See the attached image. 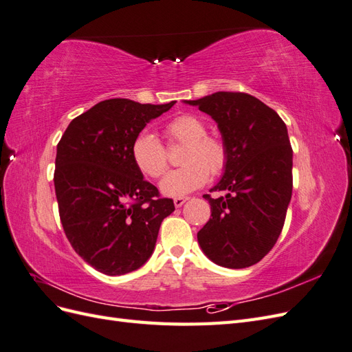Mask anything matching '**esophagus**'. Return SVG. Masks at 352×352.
<instances>
[{
  "label": "esophagus",
  "mask_w": 352,
  "mask_h": 352,
  "mask_svg": "<svg viewBox=\"0 0 352 352\" xmlns=\"http://www.w3.org/2000/svg\"><path fill=\"white\" fill-rule=\"evenodd\" d=\"M188 199H189L188 197H177V198H175V199H173V202H175V207H177V208H179V207H182Z\"/></svg>",
  "instance_id": "34e87169"
}]
</instances>
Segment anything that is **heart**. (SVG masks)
<instances>
[{
    "label": "heart",
    "mask_w": 352,
    "mask_h": 352,
    "mask_svg": "<svg viewBox=\"0 0 352 352\" xmlns=\"http://www.w3.org/2000/svg\"><path fill=\"white\" fill-rule=\"evenodd\" d=\"M164 132L170 142L185 145L180 168L168 172L160 182V190L167 197H184L204 185L210 173L220 175L228 163V148L220 138L207 135V126L197 116L182 114L170 120ZM136 168L148 177L157 179L167 168V153L153 133L144 132L132 144Z\"/></svg>",
    "instance_id": "heart-1"
}]
</instances>
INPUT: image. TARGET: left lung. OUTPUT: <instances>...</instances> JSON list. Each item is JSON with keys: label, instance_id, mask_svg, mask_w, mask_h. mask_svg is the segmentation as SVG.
Returning <instances> with one entry per match:
<instances>
[{"label": "left lung", "instance_id": "1", "mask_svg": "<svg viewBox=\"0 0 352 352\" xmlns=\"http://www.w3.org/2000/svg\"><path fill=\"white\" fill-rule=\"evenodd\" d=\"M185 102L211 116L228 148L225 173L210 189L226 195H204L211 217L198 232V243L221 267H250L274 247L292 197L286 124L269 105L243 92H216Z\"/></svg>", "mask_w": 352, "mask_h": 352}]
</instances>
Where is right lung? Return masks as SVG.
<instances>
[{
    "label": "right lung",
    "instance_id": "add662e5",
    "mask_svg": "<svg viewBox=\"0 0 352 352\" xmlns=\"http://www.w3.org/2000/svg\"><path fill=\"white\" fill-rule=\"evenodd\" d=\"M113 98L73 119L57 145L54 186L63 229L94 269L120 276L151 257L162 221L175 211L132 158L136 136L173 107Z\"/></svg>",
    "mask_w": 352,
    "mask_h": 352
}]
</instances>
